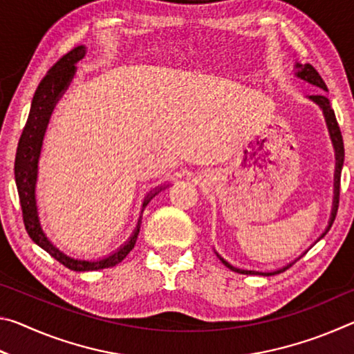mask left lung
<instances>
[{
    "mask_svg": "<svg viewBox=\"0 0 354 354\" xmlns=\"http://www.w3.org/2000/svg\"><path fill=\"white\" fill-rule=\"evenodd\" d=\"M293 75H295L297 80H301L303 82H308L310 86H314L317 88H320L323 92H328V87L325 81L322 80V76L319 75V71H317L313 65L310 64H299L295 62V67H293ZM309 101L315 106L320 107V111L323 112V117H325V122H326V128H328V133L329 137H331V142H333V148H334V153H335V170H334V196H333V207H331V215H329V221H328V226L325 227V231L322 232V236L317 239L315 242H319L320 239H323L326 236V232L329 231V227L333 226L334 223V218H335V214H337V207H339V192H340V173H342V167H344V158H345V149H344V140H342V134H340V129H339V124H337V120H335V113L331 107V103H329V100L326 98L325 93H317V95H310ZM313 247V245H310ZM310 247L308 250H310ZM308 250L304 251L301 256H298L297 259H293L292 262L286 263L284 267L277 268V270H272V272H257V270H247V268H239L231 266L230 262L226 259H223L217 251H215V254H217L218 259L225 263V266L230 268L232 272H237V273H242V274H262V277H272V274H278L281 272H284L286 268H289L292 263H295L299 257H303L304 254L308 253Z\"/></svg>",
    "mask_w": 354,
    "mask_h": 354,
    "instance_id": "obj_1",
    "label": "left lung"
}]
</instances>
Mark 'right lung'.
Segmentation results:
<instances>
[{
  "mask_svg": "<svg viewBox=\"0 0 354 354\" xmlns=\"http://www.w3.org/2000/svg\"><path fill=\"white\" fill-rule=\"evenodd\" d=\"M86 45L75 46L73 50L59 59V61L48 70L44 80L40 81L37 91L34 93L31 111H29L26 127L23 129L15 156V184L20 196L23 221H25V227L29 237H31L32 242L37 243L40 248H44L48 254L53 256L56 261L64 263L65 267L75 272L103 270V268H109L117 266L118 262H122L124 257L129 254V251L134 248L137 236H139L140 231L143 209H145L148 203L153 200V196L158 195L160 190L169 185H158V187L149 192L145 196V200H143L140 217L139 221H137V226L133 231V234L129 236L128 241L123 245H120L115 251H112L111 254H107L104 257H98V259L73 257L64 253L61 248H57L56 245L51 242V239L46 236V232L40 225L37 200H35V183H37L41 143H44V137L46 133L48 123H50L51 113L55 111L59 100L62 98V95L67 92L68 86L76 75V64L86 56Z\"/></svg>",
  "mask_w": 354,
  "mask_h": 354,
  "instance_id": "add662e5",
  "label": "right lung"
}]
</instances>
